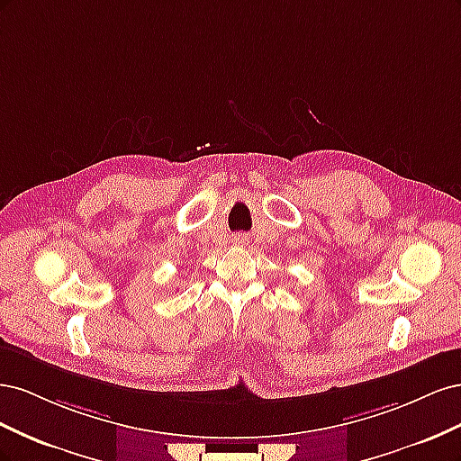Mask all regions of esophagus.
I'll return each mask as SVG.
<instances>
[{
	"label": "esophagus",
	"mask_w": 461,
	"mask_h": 461,
	"mask_svg": "<svg viewBox=\"0 0 461 461\" xmlns=\"http://www.w3.org/2000/svg\"><path fill=\"white\" fill-rule=\"evenodd\" d=\"M234 240L239 242V244H244V240H246V236L244 234H239V236H234Z\"/></svg>",
	"instance_id": "34e87169"
}]
</instances>
